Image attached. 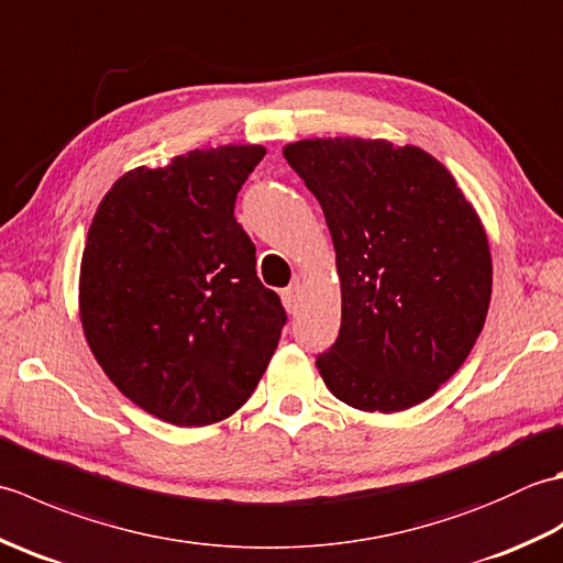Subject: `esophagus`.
<instances>
[{
    "mask_svg": "<svg viewBox=\"0 0 563 563\" xmlns=\"http://www.w3.org/2000/svg\"><path fill=\"white\" fill-rule=\"evenodd\" d=\"M280 297H283L285 309H288L290 314H295L297 307H300V283H292L290 288H285V290L280 292Z\"/></svg>",
    "mask_w": 563,
    "mask_h": 563,
    "instance_id": "esophagus-1",
    "label": "esophagus"
}]
</instances>
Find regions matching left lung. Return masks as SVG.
Masks as SVG:
<instances>
[{
    "mask_svg": "<svg viewBox=\"0 0 563 563\" xmlns=\"http://www.w3.org/2000/svg\"><path fill=\"white\" fill-rule=\"evenodd\" d=\"M329 224L341 329L317 367L361 411L426 401L470 355L492 302L486 232L450 172L385 140H302L283 150Z\"/></svg>",
    "mask_w": 563,
    "mask_h": 563,
    "instance_id": "1",
    "label": "left lung"
}]
</instances>
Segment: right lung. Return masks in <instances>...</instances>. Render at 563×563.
I'll use <instances>...</instances> for the list:
<instances>
[{"label": "right lung", "mask_w": 563, "mask_h": 563, "mask_svg": "<svg viewBox=\"0 0 563 563\" xmlns=\"http://www.w3.org/2000/svg\"><path fill=\"white\" fill-rule=\"evenodd\" d=\"M266 150H194L118 178L89 227L79 305L89 349L140 409L174 426L232 416L288 314L256 275L236 194Z\"/></svg>", "instance_id": "obj_1"}]
</instances>
